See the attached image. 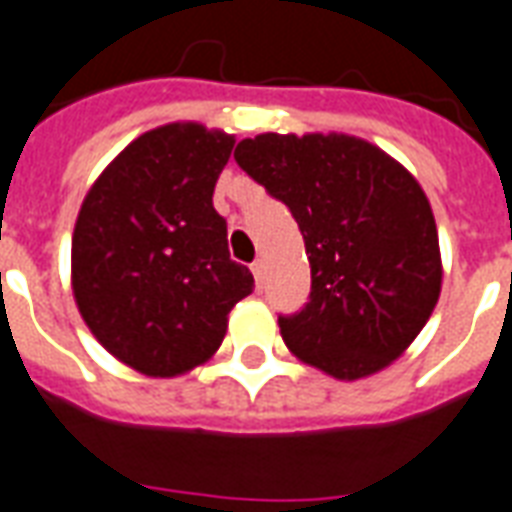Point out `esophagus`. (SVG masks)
Masks as SVG:
<instances>
[{
	"instance_id": "obj_1",
	"label": "esophagus",
	"mask_w": 512,
	"mask_h": 512,
	"mask_svg": "<svg viewBox=\"0 0 512 512\" xmlns=\"http://www.w3.org/2000/svg\"><path fill=\"white\" fill-rule=\"evenodd\" d=\"M251 270H253V278H256V286H261V283H264V275H267V267H264V261H261V259L253 261Z\"/></svg>"
}]
</instances>
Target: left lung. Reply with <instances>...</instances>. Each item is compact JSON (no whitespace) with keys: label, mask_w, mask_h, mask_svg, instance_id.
Here are the masks:
<instances>
[{"label":"left lung","mask_w":512,"mask_h":512,"mask_svg":"<svg viewBox=\"0 0 512 512\" xmlns=\"http://www.w3.org/2000/svg\"><path fill=\"white\" fill-rule=\"evenodd\" d=\"M234 160L300 226L305 308L278 316L286 346L335 379L376 374L423 330L442 289L434 212L409 171L363 138L261 133Z\"/></svg>","instance_id":"1"}]
</instances>
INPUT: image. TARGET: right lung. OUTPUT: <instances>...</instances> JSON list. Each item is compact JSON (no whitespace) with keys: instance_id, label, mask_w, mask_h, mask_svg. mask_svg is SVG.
<instances>
[{"instance_id":"add662e5","label":"right lung","mask_w":512,"mask_h":512,"mask_svg":"<svg viewBox=\"0 0 512 512\" xmlns=\"http://www.w3.org/2000/svg\"><path fill=\"white\" fill-rule=\"evenodd\" d=\"M234 136L174 122L138 136L98 177L73 231V294L108 352L147 376L210 360L253 275L212 207Z\"/></svg>"}]
</instances>
